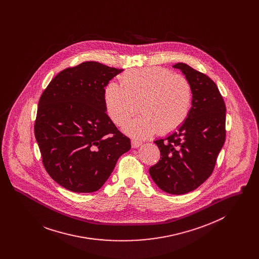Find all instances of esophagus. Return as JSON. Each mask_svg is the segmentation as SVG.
Here are the masks:
<instances>
[{"instance_id": "34e87169", "label": "esophagus", "mask_w": 259, "mask_h": 259, "mask_svg": "<svg viewBox=\"0 0 259 259\" xmlns=\"http://www.w3.org/2000/svg\"><path fill=\"white\" fill-rule=\"evenodd\" d=\"M131 145H132V148H139L142 145V142H140V141H138L136 139H132L131 140Z\"/></svg>"}]
</instances>
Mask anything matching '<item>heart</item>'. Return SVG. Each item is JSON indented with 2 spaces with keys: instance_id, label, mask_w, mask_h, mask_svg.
I'll return each instance as SVG.
<instances>
[{
  "instance_id": "obj_1",
  "label": "heart",
  "mask_w": 259,
  "mask_h": 259,
  "mask_svg": "<svg viewBox=\"0 0 259 259\" xmlns=\"http://www.w3.org/2000/svg\"><path fill=\"white\" fill-rule=\"evenodd\" d=\"M121 87L111 82L105 89L106 111L111 121L122 126L137 111L141 113L124 126L138 139L170 133L185 123L192 105L190 81L182 74L161 68L137 69L119 77Z\"/></svg>"
}]
</instances>
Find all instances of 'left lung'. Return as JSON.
Instances as JSON below:
<instances>
[{"mask_svg":"<svg viewBox=\"0 0 259 259\" xmlns=\"http://www.w3.org/2000/svg\"><path fill=\"white\" fill-rule=\"evenodd\" d=\"M190 81L193 97L188 117L177 132L154 143L160 160L149 175L163 191L181 195L208 180L225 142L226 107L217 84L185 63L172 66Z\"/></svg>","mask_w":259,"mask_h":259,"instance_id":"obj_1","label":"left lung"}]
</instances>
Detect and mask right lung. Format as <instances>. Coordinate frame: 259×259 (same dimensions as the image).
<instances>
[{
    "label": "right lung",
    "instance_id": "add662e5",
    "mask_svg": "<svg viewBox=\"0 0 259 259\" xmlns=\"http://www.w3.org/2000/svg\"><path fill=\"white\" fill-rule=\"evenodd\" d=\"M123 70L83 62L57 74L42 92L35 137L51 179L68 190L90 193L111 176L130 139L111 121L105 87Z\"/></svg>",
    "mask_w": 259,
    "mask_h": 259
}]
</instances>
